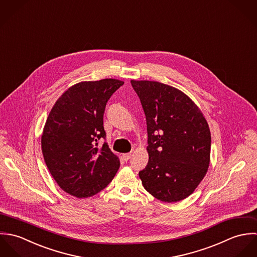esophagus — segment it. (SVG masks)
Wrapping results in <instances>:
<instances>
[{
  "label": "esophagus",
  "instance_id": "34e87169",
  "mask_svg": "<svg viewBox=\"0 0 257 257\" xmlns=\"http://www.w3.org/2000/svg\"><path fill=\"white\" fill-rule=\"evenodd\" d=\"M122 157H123V159H124L125 161H127V160H130V159H131V157H132V153H124V154L122 155Z\"/></svg>",
  "mask_w": 257,
  "mask_h": 257
}]
</instances>
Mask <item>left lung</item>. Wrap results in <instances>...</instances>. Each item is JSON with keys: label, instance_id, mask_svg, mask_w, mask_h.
I'll use <instances>...</instances> for the list:
<instances>
[{"label": "left lung", "instance_id": "left-lung-1", "mask_svg": "<svg viewBox=\"0 0 257 257\" xmlns=\"http://www.w3.org/2000/svg\"><path fill=\"white\" fill-rule=\"evenodd\" d=\"M131 83L147 118L149 159L140 178L158 200L179 202L207 173L211 153L208 122L181 91L155 81Z\"/></svg>", "mask_w": 257, "mask_h": 257}]
</instances>
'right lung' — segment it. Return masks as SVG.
I'll use <instances>...</instances> for the list:
<instances>
[{"instance_id": "obj_1", "label": "right lung", "mask_w": 257, "mask_h": 257, "mask_svg": "<svg viewBox=\"0 0 257 257\" xmlns=\"http://www.w3.org/2000/svg\"><path fill=\"white\" fill-rule=\"evenodd\" d=\"M123 85L116 79L81 82L57 100L46 119L41 149L46 166L59 187L77 198L106 188L119 160L105 142L104 112L111 95Z\"/></svg>"}]
</instances>
